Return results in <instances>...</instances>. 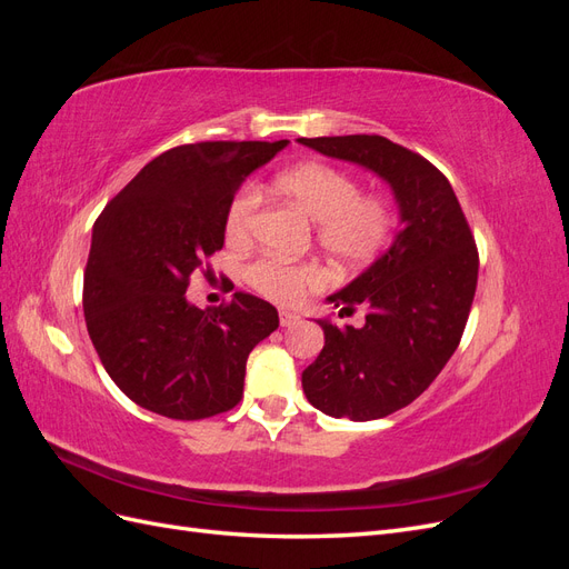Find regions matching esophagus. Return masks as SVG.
I'll return each instance as SVG.
<instances>
[{
    "label": "esophagus",
    "mask_w": 569,
    "mask_h": 569,
    "mask_svg": "<svg viewBox=\"0 0 569 569\" xmlns=\"http://www.w3.org/2000/svg\"><path fill=\"white\" fill-rule=\"evenodd\" d=\"M297 320H299V316L297 313H291V311H280V325L282 327H291V325H297Z\"/></svg>",
    "instance_id": "34e87169"
}]
</instances>
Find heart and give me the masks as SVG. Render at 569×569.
<instances>
[{
  "label": "heart",
  "mask_w": 569,
  "mask_h": 569,
  "mask_svg": "<svg viewBox=\"0 0 569 569\" xmlns=\"http://www.w3.org/2000/svg\"><path fill=\"white\" fill-rule=\"evenodd\" d=\"M274 192L316 220L320 247L335 261L358 266L380 251L393 228V209L385 197H360V184L339 168L327 163H301L274 180ZM258 192L242 187L232 199L226 232L230 242H244L258 209ZM247 280L274 301H297L306 289L322 282V270L313 263H284L280 258H258L247 268Z\"/></svg>",
  "instance_id": "heart-1"
}]
</instances>
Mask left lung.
I'll return each instance as SVG.
<instances>
[{"label":"left lung","mask_w":569,"mask_h":569,"mask_svg":"<svg viewBox=\"0 0 569 569\" xmlns=\"http://www.w3.org/2000/svg\"><path fill=\"white\" fill-rule=\"evenodd\" d=\"M322 157L370 170L391 189L399 226L391 247L327 297L339 316L366 308V322L332 325L301 375L311 406L368 422L406 408L458 349L477 289L479 258L451 182L427 159L380 134L299 137Z\"/></svg>","instance_id":"left-lung-1"}]
</instances>
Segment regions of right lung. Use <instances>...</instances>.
<instances>
[{"mask_svg": "<svg viewBox=\"0 0 569 569\" xmlns=\"http://www.w3.org/2000/svg\"><path fill=\"white\" fill-rule=\"evenodd\" d=\"M287 144L168 149L97 218L84 268V322L109 377L137 406L201 420L242 399L247 358L278 330V308L234 291L228 306L201 311L184 291L203 258L222 249L237 189Z\"/></svg>", "mask_w": 569, "mask_h": 569, "instance_id": "right-lung-1", "label": "right lung"}]
</instances>
